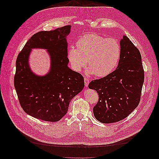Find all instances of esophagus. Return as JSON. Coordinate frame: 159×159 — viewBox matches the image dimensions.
Returning a JSON list of instances; mask_svg holds the SVG:
<instances>
[{
	"label": "esophagus",
	"instance_id": "34e87169",
	"mask_svg": "<svg viewBox=\"0 0 159 159\" xmlns=\"http://www.w3.org/2000/svg\"><path fill=\"white\" fill-rule=\"evenodd\" d=\"M84 82H85V86L88 87L89 84V79H88L87 78H84Z\"/></svg>",
	"mask_w": 159,
	"mask_h": 159
}]
</instances>
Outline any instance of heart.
Returning <instances> with one entry per match:
<instances>
[{
  "label": "heart",
  "instance_id": "obj_1",
  "mask_svg": "<svg viewBox=\"0 0 159 159\" xmlns=\"http://www.w3.org/2000/svg\"><path fill=\"white\" fill-rule=\"evenodd\" d=\"M76 46L77 48L70 47L67 54L75 71L80 72L88 61V74L105 77L113 72L120 61L121 46L115 39L88 34L77 41Z\"/></svg>",
  "mask_w": 159,
  "mask_h": 159
}]
</instances>
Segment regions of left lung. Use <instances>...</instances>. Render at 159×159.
<instances>
[{
  "label": "left lung",
  "mask_w": 159,
  "mask_h": 159,
  "mask_svg": "<svg viewBox=\"0 0 159 159\" xmlns=\"http://www.w3.org/2000/svg\"><path fill=\"white\" fill-rule=\"evenodd\" d=\"M121 57L116 69L89 83L99 100L93 108L94 117L103 124L125 118L139 105L144 81L141 54L125 35L120 39Z\"/></svg>",
  "instance_id": "1"
}]
</instances>
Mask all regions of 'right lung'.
I'll return each instance as SVG.
<instances>
[{"label":"right lung","mask_w":159,"mask_h":159,"mask_svg":"<svg viewBox=\"0 0 159 159\" xmlns=\"http://www.w3.org/2000/svg\"><path fill=\"white\" fill-rule=\"evenodd\" d=\"M70 26L37 32L19 53L16 61L14 85L22 108L30 116L48 122H57L69 109L72 98L84 88V78L68 66L67 36ZM44 49L51 66L44 75L34 73L29 59L32 49Z\"/></svg>","instance_id":"obj_1"}]
</instances>
